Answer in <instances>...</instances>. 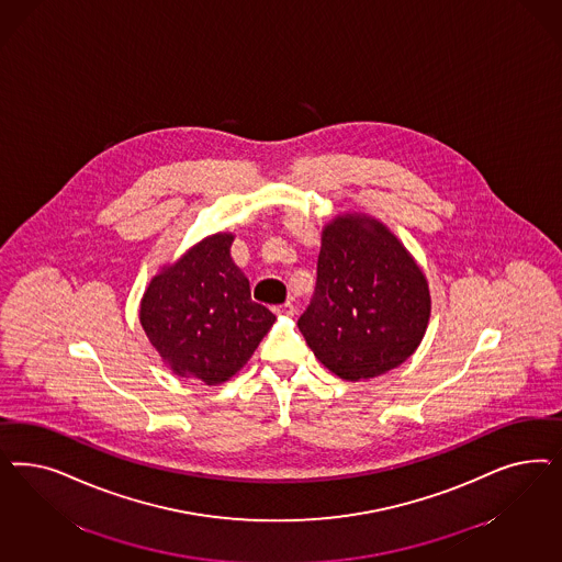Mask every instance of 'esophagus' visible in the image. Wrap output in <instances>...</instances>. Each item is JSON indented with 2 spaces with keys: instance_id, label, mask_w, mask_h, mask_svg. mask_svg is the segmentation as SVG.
Instances as JSON below:
<instances>
[{
  "instance_id": "esophagus-1",
  "label": "esophagus",
  "mask_w": 562,
  "mask_h": 562,
  "mask_svg": "<svg viewBox=\"0 0 562 562\" xmlns=\"http://www.w3.org/2000/svg\"><path fill=\"white\" fill-rule=\"evenodd\" d=\"M274 312H277V314H281V316H293V314H295V306H293L291 302H285V304L277 306Z\"/></svg>"
}]
</instances>
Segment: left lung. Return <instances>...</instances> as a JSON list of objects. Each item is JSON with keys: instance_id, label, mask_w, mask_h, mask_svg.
<instances>
[{"instance_id": "8db88e82", "label": "left lung", "mask_w": 562, "mask_h": 562, "mask_svg": "<svg viewBox=\"0 0 562 562\" xmlns=\"http://www.w3.org/2000/svg\"><path fill=\"white\" fill-rule=\"evenodd\" d=\"M430 316L424 272L397 237L370 218H337L323 232L316 288L297 326L330 372L374 379L405 362Z\"/></svg>"}]
</instances>
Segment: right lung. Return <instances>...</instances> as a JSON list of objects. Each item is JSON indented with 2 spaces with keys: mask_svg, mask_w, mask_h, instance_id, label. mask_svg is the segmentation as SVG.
I'll use <instances>...</instances> for the list:
<instances>
[{
  "mask_svg": "<svg viewBox=\"0 0 562 562\" xmlns=\"http://www.w3.org/2000/svg\"><path fill=\"white\" fill-rule=\"evenodd\" d=\"M218 234L157 274L140 304L146 337L176 374L218 384L248 362L274 314L252 302L250 283Z\"/></svg>",
  "mask_w": 562,
  "mask_h": 562,
  "instance_id": "obj_1",
  "label": "right lung"
}]
</instances>
